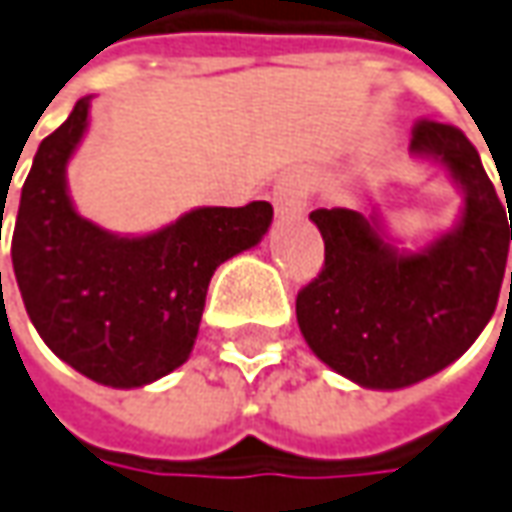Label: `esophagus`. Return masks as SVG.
Instances as JSON below:
<instances>
[{
  "instance_id": "1",
  "label": "esophagus",
  "mask_w": 512,
  "mask_h": 512,
  "mask_svg": "<svg viewBox=\"0 0 512 512\" xmlns=\"http://www.w3.org/2000/svg\"><path fill=\"white\" fill-rule=\"evenodd\" d=\"M274 207L277 212H300L302 210V187L294 179H283L274 187Z\"/></svg>"
}]
</instances>
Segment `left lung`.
Wrapping results in <instances>:
<instances>
[{
    "label": "left lung",
    "instance_id": "left-lung-1",
    "mask_svg": "<svg viewBox=\"0 0 512 512\" xmlns=\"http://www.w3.org/2000/svg\"><path fill=\"white\" fill-rule=\"evenodd\" d=\"M412 151L446 165L465 190L460 227L426 252H395L373 215L311 212L325 263L297 294V322L316 356L361 387L401 389L440 373L476 342L502 291L512 212L507 222L474 142L420 117Z\"/></svg>",
    "mask_w": 512,
    "mask_h": 512
}]
</instances>
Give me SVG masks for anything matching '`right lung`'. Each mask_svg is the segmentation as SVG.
Wrapping results in <instances>:
<instances>
[{
	"label": "right lung",
	"mask_w": 512,
	"mask_h": 512,
	"mask_svg": "<svg viewBox=\"0 0 512 512\" xmlns=\"http://www.w3.org/2000/svg\"><path fill=\"white\" fill-rule=\"evenodd\" d=\"M86 117L89 97L41 139L10 257L27 316L55 356L97 384L142 387L187 361L212 271L255 246L274 210L269 201L201 207L145 238L109 235L66 196Z\"/></svg>",
	"instance_id": "right-lung-1"
}]
</instances>
